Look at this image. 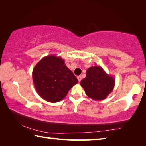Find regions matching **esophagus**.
Returning a JSON list of instances; mask_svg holds the SVG:
<instances>
[{
    "mask_svg": "<svg viewBox=\"0 0 146 146\" xmlns=\"http://www.w3.org/2000/svg\"><path fill=\"white\" fill-rule=\"evenodd\" d=\"M77 79H78V82H80L81 80H82V76H77Z\"/></svg>",
    "mask_w": 146,
    "mask_h": 146,
    "instance_id": "esophagus-1",
    "label": "esophagus"
}]
</instances>
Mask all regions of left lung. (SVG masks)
<instances>
[{"mask_svg":"<svg viewBox=\"0 0 146 146\" xmlns=\"http://www.w3.org/2000/svg\"><path fill=\"white\" fill-rule=\"evenodd\" d=\"M115 84V78L98 66L88 68L86 76L80 82L88 97L95 100L105 99L113 91Z\"/></svg>","mask_w":146,"mask_h":146,"instance_id":"8db88e82","label":"left lung"}]
</instances>
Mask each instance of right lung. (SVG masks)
<instances>
[{"mask_svg": "<svg viewBox=\"0 0 146 146\" xmlns=\"http://www.w3.org/2000/svg\"><path fill=\"white\" fill-rule=\"evenodd\" d=\"M60 56H44L36 64L32 77L36 92L49 102H57L67 95L69 90L78 83L72 71Z\"/></svg>", "mask_w": 146, "mask_h": 146, "instance_id": "right-lung-1", "label": "right lung"}]
</instances>
